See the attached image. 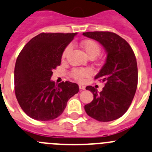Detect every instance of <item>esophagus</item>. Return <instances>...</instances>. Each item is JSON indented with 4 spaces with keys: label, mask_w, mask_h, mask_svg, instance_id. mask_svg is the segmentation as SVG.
<instances>
[{
    "label": "esophagus",
    "mask_w": 152,
    "mask_h": 152,
    "mask_svg": "<svg viewBox=\"0 0 152 152\" xmlns=\"http://www.w3.org/2000/svg\"><path fill=\"white\" fill-rule=\"evenodd\" d=\"M79 88L80 90L86 89V87H85L84 86H83V85H79Z\"/></svg>",
    "instance_id": "obj_1"
}]
</instances>
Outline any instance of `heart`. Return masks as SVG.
<instances>
[{"label": "heart", "mask_w": 152, "mask_h": 152, "mask_svg": "<svg viewBox=\"0 0 152 152\" xmlns=\"http://www.w3.org/2000/svg\"><path fill=\"white\" fill-rule=\"evenodd\" d=\"M81 47L88 57H95L101 52V47L96 42L93 40L83 41L81 43ZM70 50V46H68L65 48L63 52V58L66 57L67 54ZM91 74V69L89 68L86 69H73L70 72L71 76L76 79L81 80L86 76H88Z\"/></svg>", "instance_id": "1"}]
</instances>
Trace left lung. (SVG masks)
Returning <instances> with one entry per match:
<instances>
[{
	"label": "left lung",
	"instance_id": "8db88e82",
	"mask_svg": "<svg viewBox=\"0 0 152 152\" xmlns=\"http://www.w3.org/2000/svg\"><path fill=\"white\" fill-rule=\"evenodd\" d=\"M84 36L99 42L107 52L105 64L95 79L104 82L98 93L93 86H87L94 95L91 103L85 105L89 117L101 122H108L122 117L130 106L138 84L136 56L128 42L110 32H83Z\"/></svg>",
	"mask_w": 152,
	"mask_h": 152
}]
</instances>
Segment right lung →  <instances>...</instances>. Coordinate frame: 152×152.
I'll use <instances>...</instances> for the list:
<instances>
[{"mask_svg": "<svg viewBox=\"0 0 152 152\" xmlns=\"http://www.w3.org/2000/svg\"><path fill=\"white\" fill-rule=\"evenodd\" d=\"M76 33H41L24 46L16 61V99L28 117L48 121L59 117L68 100L79 91L76 83L57 86L50 80L53 69L61 65L63 52Z\"/></svg>", "mask_w": 152, "mask_h": 152, "instance_id": "right-lung-1", "label": "right lung"}]
</instances>
